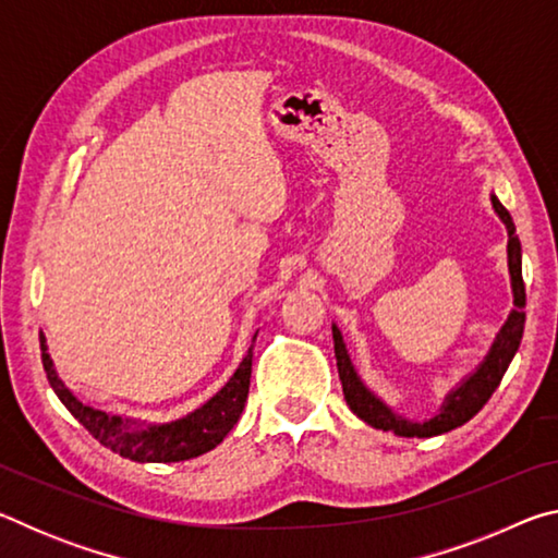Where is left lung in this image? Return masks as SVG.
Masks as SVG:
<instances>
[{"mask_svg":"<svg viewBox=\"0 0 558 558\" xmlns=\"http://www.w3.org/2000/svg\"><path fill=\"white\" fill-rule=\"evenodd\" d=\"M489 202H493L495 214L499 216V221H502L507 229V268H509V280H512L514 307L512 313L507 315V323L499 327L495 342L489 347V352L485 354L483 362H480L475 366V372L468 374L456 389L448 391L436 415H430L426 421H411L405 418V415L396 413L391 405L381 399V396H376L354 369L352 356H349V349L344 344V337L339 332V327L332 323L337 372H339V381H342L347 405L364 423H369L372 428L393 433V436H401V438H430V436H440V433L458 428L462 423H468L472 415H475L489 401V396L495 393L499 381H502L509 362L514 359L519 342H522L524 305H526V292H524V280H522V243L517 239L512 216H509L505 206L499 204L495 194H489Z\"/></svg>","mask_w":558,"mask_h":558,"instance_id":"left-lung-1","label":"left lung"}]
</instances>
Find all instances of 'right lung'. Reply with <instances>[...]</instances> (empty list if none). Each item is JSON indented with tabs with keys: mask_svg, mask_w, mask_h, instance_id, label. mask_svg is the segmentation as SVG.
Returning <instances> with one entry per match:
<instances>
[{
	"mask_svg": "<svg viewBox=\"0 0 558 558\" xmlns=\"http://www.w3.org/2000/svg\"><path fill=\"white\" fill-rule=\"evenodd\" d=\"M256 337L258 332L253 335V342H256ZM39 339L46 376H49L51 389L59 396L61 403L88 428L90 436L98 442L135 462H179L214 450L239 423L245 399H248L253 342L231 379L209 401H204L199 409L167 423H147L140 418H128V415L120 413H106L75 399L69 386L59 379L44 332Z\"/></svg>",
	"mask_w": 558,
	"mask_h": 558,
	"instance_id": "1",
	"label": "right lung"
}]
</instances>
